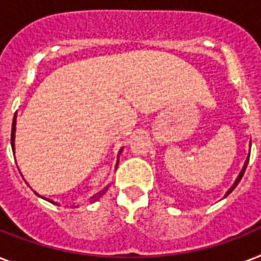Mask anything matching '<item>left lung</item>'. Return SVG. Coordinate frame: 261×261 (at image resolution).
<instances>
[{
    "label": "left lung",
    "mask_w": 261,
    "mask_h": 261,
    "mask_svg": "<svg viewBox=\"0 0 261 261\" xmlns=\"http://www.w3.org/2000/svg\"><path fill=\"white\" fill-rule=\"evenodd\" d=\"M248 161H249V155H248V159H247V161H245V164H244V167H243V171L240 172V174H239V177L236 178V181H234V184H233V186H231V187H230V188H229V191H227V192H226V195H225V196H227V195L230 194L231 191L234 190L236 187H237V184H239V182H240V180H241V178H243V176H244V172H245V169H247Z\"/></svg>",
    "instance_id": "1"
}]
</instances>
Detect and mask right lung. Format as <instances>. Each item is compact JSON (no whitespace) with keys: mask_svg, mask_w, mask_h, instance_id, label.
<instances>
[{"mask_svg":"<svg viewBox=\"0 0 261 261\" xmlns=\"http://www.w3.org/2000/svg\"><path fill=\"white\" fill-rule=\"evenodd\" d=\"M14 133H16V115H14L13 123H12V137H10V142H12V150H13V151H14ZM120 151H122V150H120ZM116 167H118V164H116ZM107 188H108V187H107ZM107 188H106V190H102L101 192H98L97 195H94V196H92V199H98V198H100V196H101V195L104 194V192H106ZM34 192H35V191H34ZM35 194L38 195V192H35ZM39 196H40V195H39ZM40 198H43V196H40ZM43 199H46V200H48V202H50V203H54V204H58V203H55L54 200H51V199H47V198H43Z\"/></svg>","mask_w":261,"mask_h":261,"instance_id":"right-lung-1","label":"right lung"}]
</instances>
